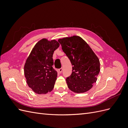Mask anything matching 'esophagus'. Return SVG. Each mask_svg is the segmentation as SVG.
Listing matches in <instances>:
<instances>
[{"instance_id":"obj_1","label":"esophagus","mask_w":128,"mask_h":128,"mask_svg":"<svg viewBox=\"0 0 128 128\" xmlns=\"http://www.w3.org/2000/svg\"><path fill=\"white\" fill-rule=\"evenodd\" d=\"M58 72H59V73H61V72H62V68H60V69H58Z\"/></svg>"}]
</instances>
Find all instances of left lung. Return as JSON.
Returning a JSON list of instances; mask_svg holds the SVG:
<instances>
[{
  "mask_svg": "<svg viewBox=\"0 0 128 128\" xmlns=\"http://www.w3.org/2000/svg\"><path fill=\"white\" fill-rule=\"evenodd\" d=\"M58 42L72 66V74L66 78L68 88L78 94L88 91L96 82L100 72L98 58L79 36L64 38Z\"/></svg>",
  "mask_w": 128,
  "mask_h": 128,
  "instance_id": "obj_1",
  "label": "left lung"
}]
</instances>
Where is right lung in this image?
<instances>
[{"label":"right lung","instance_id":"right-lung-1","mask_svg":"<svg viewBox=\"0 0 128 128\" xmlns=\"http://www.w3.org/2000/svg\"><path fill=\"white\" fill-rule=\"evenodd\" d=\"M56 40L42 39L34 45L24 67L26 83L36 94H46L54 88L57 72L52 67L54 51L59 47Z\"/></svg>","mask_w":128,"mask_h":128}]
</instances>
